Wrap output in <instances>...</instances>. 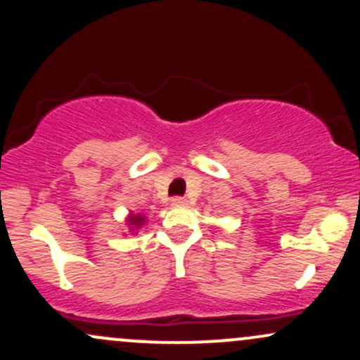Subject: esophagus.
I'll return each mask as SVG.
<instances>
[{
    "label": "esophagus",
    "mask_w": 360,
    "mask_h": 360,
    "mask_svg": "<svg viewBox=\"0 0 360 360\" xmlns=\"http://www.w3.org/2000/svg\"><path fill=\"white\" fill-rule=\"evenodd\" d=\"M184 198L183 196H174V198H172V201H171V203H172V206H181V205H184Z\"/></svg>",
    "instance_id": "1"
}]
</instances>
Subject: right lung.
<instances>
[{
	"label": "right lung",
	"mask_w": 360,
	"mask_h": 360,
	"mask_svg": "<svg viewBox=\"0 0 360 360\" xmlns=\"http://www.w3.org/2000/svg\"><path fill=\"white\" fill-rule=\"evenodd\" d=\"M130 225H131V230L139 229L140 225H143V217H142V214H134V217H130Z\"/></svg>",
	"instance_id": "add662e5"
}]
</instances>
